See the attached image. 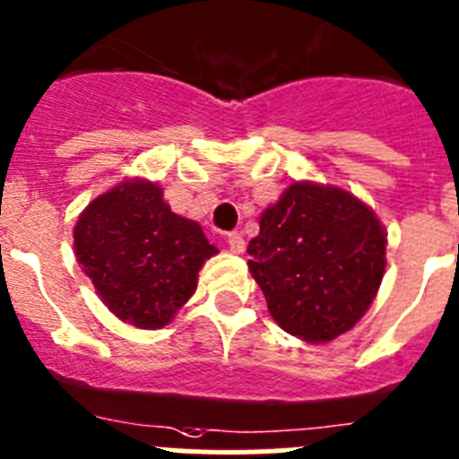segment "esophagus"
<instances>
[{
    "label": "esophagus",
    "mask_w": 459,
    "mask_h": 459,
    "mask_svg": "<svg viewBox=\"0 0 459 459\" xmlns=\"http://www.w3.org/2000/svg\"><path fill=\"white\" fill-rule=\"evenodd\" d=\"M226 245H229V249L233 251V254H242V251H245V238H242V233H238V230H230V233L226 235Z\"/></svg>",
    "instance_id": "obj_1"
}]
</instances>
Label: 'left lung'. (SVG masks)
I'll use <instances>...</instances> for the list:
<instances>
[{
    "mask_svg": "<svg viewBox=\"0 0 459 459\" xmlns=\"http://www.w3.org/2000/svg\"><path fill=\"white\" fill-rule=\"evenodd\" d=\"M249 272L283 332L333 341L368 311L386 267V233L350 192L295 183L260 217Z\"/></svg>",
    "mask_w": 459,
    "mask_h": 459,
    "instance_id": "left-lung-1",
    "label": "left lung"
}]
</instances>
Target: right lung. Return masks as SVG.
<instances>
[{
	"mask_svg": "<svg viewBox=\"0 0 459 459\" xmlns=\"http://www.w3.org/2000/svg\"><path fill=\"white\" fill-rule=\"evenodd\" d=\"M77 263L114 316L160 329L196 290L217 254L196 221L173 214L148 180L121 183L91 201L75 226Z\"/></svg>",
	"mask_w": 459,
	"mask_h": 459,
	"instance_id": "add662e5",
	"label": "right lung"
}]
</instances>
